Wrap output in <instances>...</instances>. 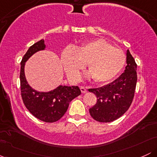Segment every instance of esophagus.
<instances>
[{"mask_svg":"<svg viewBox=\"0 0 157 157\" xmlns=\"http://www.w3.org/2000/svg\"><path fill=\"white\" fill-rule=\"evenodd\" d=\"M80 90H81V92H82V94H85V93L87 92V89H86V88L83 87V86H81Z\"/></svg>","mask_w":157,"mask_h":157,"instance_id":"obj_1","label":"esophagus"}]
</instances>
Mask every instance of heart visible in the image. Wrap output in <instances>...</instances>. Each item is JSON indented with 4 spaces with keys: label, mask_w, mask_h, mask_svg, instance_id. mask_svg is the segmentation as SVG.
<instances>
[{
    "label": "heart",
    "mask_w": 157,
    "mask_h": 157,
    "mask_svg": "<svg viewBox=\"0 0 157 157\" xmlns=\"http://www.w3.org/2000/svg\"><path fill=\"white\" fill-rule=\"evenodd\" d=\"M61 63L73 82H78L82 70L88 64L90 76L97 82H109L122 71L126 57L120 48L103 39H94L74 48L68 46L61 54Z\"/></svg>",
    "instance_id": "heart-1"
}]
</instances>
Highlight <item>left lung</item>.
<instances>
[{"label":"left lung","mask_w":157,"mask_h":157,"mask_svg":"<svg viewBox=\"0 0 157 157\" xmlns=\"http://www.w3.org/2000/svg\"><path fill=\"white\" fill-rule=\"evenodd\" d=\"M126 56L125 72L111 83L89 89L97 98V103L89 109L90 114L97 121H114L122 116L131 105L137 81L136 63L128 49Z\"/></svg>","instance_id":"obj_1"}]
</instances>
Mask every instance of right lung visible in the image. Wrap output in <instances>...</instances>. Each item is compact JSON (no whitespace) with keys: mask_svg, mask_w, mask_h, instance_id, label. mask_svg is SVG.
<instances>
[{"mask_svg":"<svg viewBox=\"0 0 157 157\" xmlns=\"http://www.w3.org/2000/svg\"><path fill=\"white\" fill-rule=\"evenodd\" d=\"M44 40L30 46L21 63V91L23 102L29 112L38 120L46 122L59 120L67 111L69 102L78 97L81 91L78 86H59L48 92L33 89L27 82L24 73L25 63L36 52L44 50Z\"/></svg>","mask_w":157,"mask_h":157,"instance_id":"right-lung-1","label":"right lung"}]
</instances>
